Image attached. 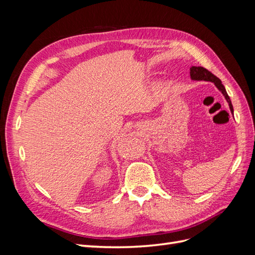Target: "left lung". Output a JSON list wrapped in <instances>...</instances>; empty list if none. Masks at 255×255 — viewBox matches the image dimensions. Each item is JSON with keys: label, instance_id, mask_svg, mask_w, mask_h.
Segmentation results:
<instances>
[{"label": "left lung", "instance_id": "left-lung-1", "mask_svg": "<svg viewBox=\"0 0 255 255\" xmlns=\"http://www.w3.org/2000/svg\"><path fill=\"white\" fill-rule=\"evenodd\" d=\"M190 78L192 80H196V81L213 82L216 85V86H217V88L222 92L223 96H225V98L227 99V101H228L229 106H230V110H231V112L233 113V105H232V103H231L230 97L227 94V90H226L225 86H223L221 81L217 78V76L214 75L211 71H208L207 69H205L203 67H195L194 66V67L190 68Z\"/></svg>", "mask_w": 255, "mask_h": 255}]
</instances>
